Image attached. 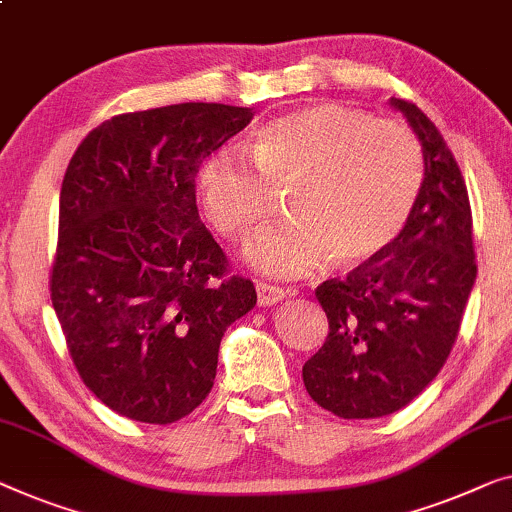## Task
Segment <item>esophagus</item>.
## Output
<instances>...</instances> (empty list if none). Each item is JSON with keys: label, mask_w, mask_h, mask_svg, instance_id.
Instances as JSON below:
<instances>
[{"label": "esophagus", "mask_w": 512, "mask_h": 512, "mask_svg": "<svg viewBox=\"0 0 512 512\" xmlns=\"http://www.w3.org/2000/svg\"><path fill=\"white\" fill-rule=\"evenodd\" d=\"M256 293H258V305L261 307L277 305V302H281L288 295V291H284V288L265 284V281H256Z\"/></svg>", "instance_id": "1"}]
</instances>
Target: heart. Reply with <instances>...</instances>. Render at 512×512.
I'll list each match as a JSON object with an SVG mask.
<instances>
[{
  "instance_id": "b5f03b06",
  "label": "heart",
  "mask_w": 512,
  "mask_h": 512,
  "mask_svg": "<svg viewBox=\"0 0 512 512\" xmlns=\"http://www.w3.org/2000/svg\"><path fill=\"white\" fill-rule=\"evenodd\" d=\"M251 155L224 145L207 157L196 189L219 233L247 240L293 191V221L249 244L247 258L274 277L330 261L360 268L399 240L425 187V154L406 124L342 103H314L265 122Z\"/></svg>"
}]
</instances>
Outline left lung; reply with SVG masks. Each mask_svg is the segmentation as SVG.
Here are the masks:
<instances>
[{"label":"left lung","instance_id":"obj_1","mask_svg":"<svg viewBox=\"0 0 512 512\" xmlns=\"http://www.w3.org/2000/svg\"><path fill=\"white\" fill-rule=\"evenodd\" d=\"M420 138L425 187L399 240L316 298L328 337L302 367L309 397L339 418H381L446 365L476 281L473 217L457 161L416 103L392 99Z\"/></svg>","mask_w":512,"mask_h":512}]
</instances>
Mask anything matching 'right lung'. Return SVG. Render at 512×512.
Instances as JSON below:
<instances>
[{
	"mask_svg": "<svg viewBox=\"0 0 512 512\" xmlns=\"http://www.w3.org/2000/svg\"><path fill=\"white\" fill-rule=\"evenodd\" d=\"M251 117L226 103L115 115L66 168L50 300L80 379L124 418L170 425L201 406L221 337L256 305L196 207L198 168Z\"/></svg>",
	"mask_w": 512,
	"mask_h": 512,
	"instance_id": "add662e5",
	"label": "right lung"
}]
</instances>
